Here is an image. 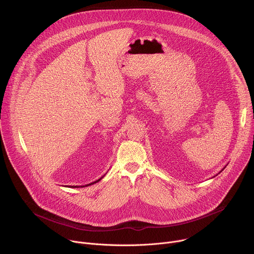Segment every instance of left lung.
I'll return each mask as SVG.
<instances>
[{
    "label": "left lung",
    "mask_w": 254,
    "mask_h": 254,
    "mask_svg": "<svg viewBox=\"0 0 254 254\" xmlns=\"http://www.w3.org/2000/svg\"><path fill=\"white\" fill-rule=\"evenodd\" d=\"M224 169H225V167H224V168H223V169H222V170H221V171H220V172H219V173H221V172H222V171H223V170H224ZM219 173H218V174H219Z\"/></svg>",
    "instance_id": "8db88e82"
}]
</instances>
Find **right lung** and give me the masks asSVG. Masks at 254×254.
Returning <instances> with one entry per match:
<instances>
[{
	"mask_svg": "<svg viewBox=\"0 0 254 254\" xmlns=\"http://www.w3.org/2000/svg\"><path fill=\"white\" fill-rule=\"evenodd\" d=\"M103 178V176L101 177V178H99L98 180H96V181H94V182H92V183H90V184H87V185H85V186H72L71 188H78V187H87V186H90V185H93V184H95V183H97V182H99V181L101 180Z\"/></svg>",
	"mask_w": 254,
	"mask_h": 254,
	"instance_id": "add662e5",
	"label": "right lung"
}]
</instances>
